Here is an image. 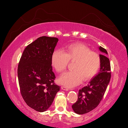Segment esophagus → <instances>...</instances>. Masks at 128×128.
I'll list each match as a JSON object with an SVG mask.
<instances>
[{
	"mask_svg": "<svg viewBox=\"0 0 128 128\" xmlns=\"http://www.w3.org/2000/svg\"><path fill=\"white\" fill-rule=\"evenodd\" d=\"M61 89L62 90H63L64 91H68L69 90V88H67V86H61Z\"/></svg>",
	"mask_w": 128,
	"mask_h": 128,
	"instance_id": "esophagus-1",
	"label": "esophagus"
}]
</instances>
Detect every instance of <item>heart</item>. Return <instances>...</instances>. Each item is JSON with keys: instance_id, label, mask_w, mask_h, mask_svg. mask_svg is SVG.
<instances>
[{"instance_id": "obj_1", "label": "heart", "mask_w": 128, "mask_h": 128, "mask_svg": "<svg viewBox=\"0 0 128 128\" xmlns=\"http://www.w3.org/2000/svg\"><path fill=\"white\" fill-rule=\"evenodd\" d=\"M69 61L74 62L72 71L64 73L59 78V83L67 87L78 86L83 80L88 81L92 79L98 72L101 59L98 54L88 46L82 43L71 44L63 52L56 50L52 54L51 64L58 72L66 69Z\"/></svg>"}]
</instances>
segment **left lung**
Instances as JSON below:
<instances>
[{"mask_svg": "<svg viewBox=\"0 0 128 128\" xmlns=\"http://www.w3.org/2000/svg\"><path fill=\"white\" fill-rule=\"evenodd\" d=\"M99 50L103 53L100 54L101 65L99 72L91 80L88 86L78 91V99L72 105L76 114H84L92 110L102 101L111 77L110 61L106 54V49L100 46Z\"/></svg>", "mask_w": 128, "mask_h": 128, "instance_id": "obj_1", "label": "left lung"}]
</instances>
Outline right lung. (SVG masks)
Returning a JSON list of instances; mask_svg holds the SVG:
<instances>
[{
    "mask_svg": "<svg viewBox=\"0 0 128 128\" xmlns=\"http://www.w3.org/2000/svg\"><path fill=\"white\" fill-rule=\"evenodd\" d=\"M59 40L42 36L25 48L19 61L18 80L23 99L34 110L46 111L51 106L60 86L54 82L51 57Z\"/></svg>",
    "mask_w": 128,
    "mask_h": 128,
    "instance_id": "obj_1",
    "label": "right lung"
}]
</instances>
